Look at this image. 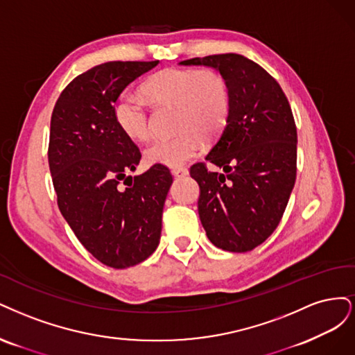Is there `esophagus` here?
Wrapping results in <instances>:
<instances>
[{
	"label": "esophagus",
	"instance_id": "esophagus-1",
	"mask_svg": "<svg viewBox=\"0 0 355 355\" xmlns=\"http://www.w3.org/2000/svg\"><path fill=\"white\" fill-rule=\"evenodd\" d=\"M171 174H173V175L177 177V178H182V177L189 175V169H187V168H182V166L173 168V169H171Z\"/></svg>",
	"mask_w": 355,
	"mask_h": 355
}]
</instances>
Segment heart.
Listing matches in <instances>:
<instances>
[{"mask_svg": "<svg viewBox=\"0 0 355 355\" xmlns=\"http://www.w3.org/2000/svg\"><path fill=\"white\" fill-rule=\"evenodd\" d=\"M144 93L157 103H169L178 107L177 128L173 137L153 140L144 150L148 165L178 168L196 155L200 148L198 131L211 137L220 131L228 113V89L224 79L214 72L169 67L150 76ZM113 118L119 130L132 141H143L150 134L144 101L140 96L125 91L115 106Z\"/></svg>", "mask_w": 355, "mask_h": 355, "instance_id": "b5f03b06", "label": "heart"}]
</instances>
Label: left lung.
<instances>
[{"instance_id":"obj_1","label":"left lung","mask_w":355,"mask_h":355,"mask_svg":"<svg viewBox=\"0 0 355 355\" xmlns=\"http://www.w3.org/2000/svg\"><path fill=\"white\" fill-rule=\"evenodd\" d=\"M220 72L228 89L225 127L205 161L190 168L198 211L211 243L228 252L252 250L276 230L296 178V127L283 89L245 55L225 53L180 62Z\"/></svg>"}]
</instances>
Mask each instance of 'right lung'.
<instances>
[{
  "label": "right lung",
  "mask_w": 355,
  "mask_h": 355,
  "mask_svg": "<svg viewBox=\"0 0 355 355\" xmlns=\"http://www.w3.org/2000/svg\"><path fill=\"white\" fill-rule=\"evenodd\" d=\"M157 63L91 67L63 89L51 115L49 165L59 209L88 252L112 268L140 264L161 240L173 175L164 165L128 175L141 153L113 118L122 91Z\"/></svg>",
  "instance_id": "right-lung-1"
}]
</instances>
